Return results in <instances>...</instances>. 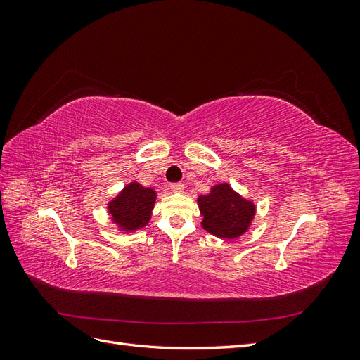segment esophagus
<instances>
[{
	"instance_id": "34e87169",
	"label": "esophagus",
	"mask_w": 360,
	"mask_h": 360,
	"mask_svg": "<svg viewBox=\"0 0 360 360\" xmlns=\"http://www.w3.org/2000/svg\"><path fill=\"white\" fill-rule=\"evenodd\" d=\"M169 189H171L172 192H183L184 186H183L181 183H171V184H169Z\"/></svg>"
}]
</instances>
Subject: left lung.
<instances>
[{
    "label": "left lung",
    "instance_id": "left-lung-1",
    "mask_svg": "<svg viewBox=\"0 0 360 360\" xmlns=\"http://www.w3.org/2000/svg\"><path fill=\"white\" fill-rule=\"evenodd\" d=\"M198 207L204 230L228 240L245 234L255 216V204L233 191L228 183L216 184L210 193L200 195Z\"/></svg>",
    "mask_w": 360,
    "mask_h": 360
}]
</instances>
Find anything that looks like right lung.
Instances as JSON below:
<instances>
[{
  "instance_id": "add662e5",
  "label": "right lung",
  "mask_w": 360,
  "mask_h": 360,
  "mask_svg": "<svg viewBox=\"0 0 360 360\" xmlns=\"http://www.w3.org/2000/svg\"><path fill=\"white\" fill-rule=\"evenodd\" d=\"M156 202V191L141 186L138 181L129 183L115 198L108 202V213L120 231L134 233L148 224Z\"/></svg>"
}]
</instances>
